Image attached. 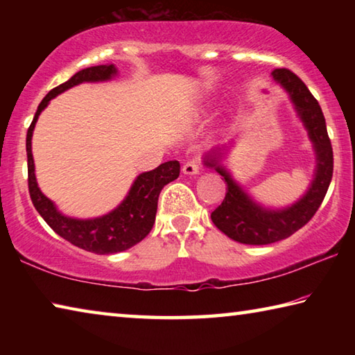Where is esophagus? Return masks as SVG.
Listing matches in <instances>:
<instances>
[{
	"instance_id": "obj_1",
	"label": "esophagus",
	"mask_w": 355,
	"mask_h": 355,
	"mask_svg": "<svg viewBox=\"0 0 355 355\" xmlns=\"http://www.w3.org/2000/svg\"><path fill=\"white\" fill-rule=\"evenodd\" d=\"M199 172H200V164L194 159L188 161V163L183 166V173H186V175H197Z\"/></svg>"
}]
</instances>
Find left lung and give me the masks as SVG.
Masks as SVG:
<instances>
[{
	"mask_svg": "<svg viewBox=\"0 0 355 355\" xmlns=\"http://www.w3.org/2000/svg\"><path fill=\"white\" fill-rule=\"evenodd\" d=\"M271 75L272 80L285 89L315 150V175L305 194L290 207L266 208L252 199L222 164L228 152L227 146L203 156V164L224 177L222 180L227 183L224 202L211 213L213 224L233 241L250 245L282 241L307 224L326 197L334 172L332 146L320 103L293 71L275 69Z\"/></svg>",
	"mask_w": 355,
	"mask_h": 355,
	"instance_id": "8db88e82",
	"label": "left lung"
}]
</instances>
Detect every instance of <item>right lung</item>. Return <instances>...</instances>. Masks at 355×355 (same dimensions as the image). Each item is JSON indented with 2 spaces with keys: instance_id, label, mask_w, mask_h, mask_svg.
I'll return each instance as SVG.
<instances>
[{
  "instance_id": "1",
  "label": "right lung",
  "mask_w": 355,
  "mask_h": 355,
  "mask_svg": "<svg viewBox=\"0 0 355 355\" xmlns=\"http://www.w3.org/2000/svg\"><path fill=\"white\" fill-rule=\"evenodd\" d=\"M116 75L117 69L114 64L95 65V67L80 70L69 81L51 89L45 95V98L40 101L26 135L28 186L33 205L59 236L67 239L76 248L98 255L117 254V252L127 250L148 235L155 224L159 192L167 183L178 178L180 163L178 161H167L153 171L137 175L125 199L107 214L92 219H76L62 214L56 208L55 202L48 199L40 191L37 180H35L31 139L40 112L45 110L51 98L81 83H103L112 80Z\"/></svg>"
}]
</instances>
